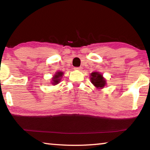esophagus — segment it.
<instances>
[{"label":"esophagus","instance_id":"obj_1","mask_svg":"<svg viewBox=\"0 0 150 150\" xmlns=\"http://www.w3.org/2000/svg\"><path fill=\"white\" fill-rule=\"evenodd\" d=\"M74 69H75V70L80 71V70H81L82 68H81V67H74Z\"/></svg>","mask_w":150,"mask_h":150}]
</instances>
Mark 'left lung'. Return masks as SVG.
I'll return each mask as SVG.
<instances>
[{
  "mask_svg": "<svg viewBox=\"0 0 150 150\" xmlns=\"http://www.w3.org/2000/svg\"><path fill=\"white\" fill-rule=\"evenodd\" d=\"M91 82L98 89H102L106 84V79L99 72H93L90 75Z\"/></svg>",
  "mask_w": 150,
  "mask_h": 150,
  "instance_id": "left-lung-1",
  "label": "left lung"
}]
</instances>
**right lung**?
Listing matches in <instances>:
<instances>
[{"label":"right lung","mask_w":150,"mask_h":150,"mask_svg":"<svg viewBox=\"0 0 150 150\" xmlns=\"http://www.w3.org/2000/svg\"><path fill=\"white\" fill-rule=\"evenodd\" d=\"M62 75H63V72H62V71H59V72L56 73V74L53 76V78L52 79V83L53 85H57L59 83L60 81H61Z\"/></svg>","instance_id":"obj_1"}]
</instances>
